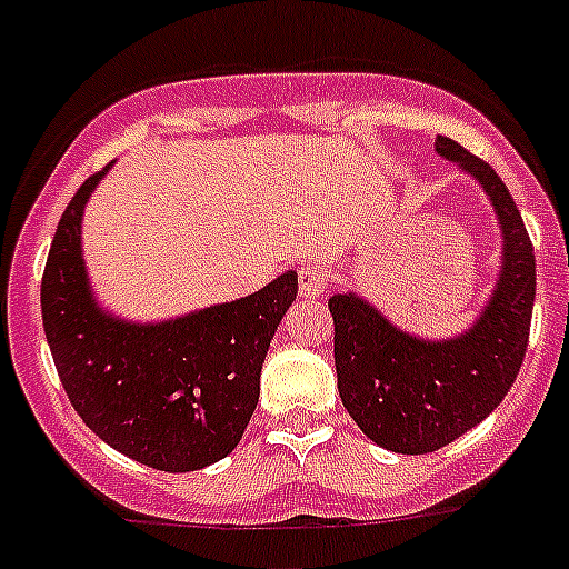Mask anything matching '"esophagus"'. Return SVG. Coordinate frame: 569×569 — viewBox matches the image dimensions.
<instances>
[{
    "mask_svg": "<svg viewBox=\"0 0 569 569\" xmlns=\"http://www.w3.org/2000/svg\"><path fill=\"white\" fill-rule=\"evenodd\" d=\"M327 290V273L321 268H301L299 270V293L307 299H316Z\"/></svg>",
    "mask_w": 569,
    "mask_h": 569,
    "instance_id": "1",
    "label": "esophagus"
}]
</instances>
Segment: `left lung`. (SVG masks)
I'll return each mask as SVG.
<instances>
[{
	"label": "left lung",
	"instance_id": "obj_1",
	"mask_svg": "<svg viewBox=\"0 0 569 569\" xmlns=\"http://www.w3.org/2000/svg\"><path fill=\"white\" fill-rule=\"evenodd\" d=\"M436 150L483 187L500 220V276L478 321L456 338L427 340L357 293L329 299L343 408L371 441L402 456L441 450L502 402L528 349L537 296L531 237L506 183L452 139L438 137Z\"/></svg>",
	"mask_w": 569,
	"mask_h": 569
}]
</instances>
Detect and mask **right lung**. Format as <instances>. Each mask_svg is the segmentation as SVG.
<instances>
[{
  "label": "right lung",
  "instance_id": "right-lung-1",
  "mask_svg": "<svg viewBox=\"0 0 569 569\" xmlns=\"http://www.w3.org/2000/svg\"><path fill=\"white\" fill-rule=\"evenodd\" d=\"M89 178L61 214L44 279L41 316L69 402L91 432L122 456L194 472L240 443L259 399V375L299 276L281 273L246 299L176 321L133 323L97 305L86 273L80 223Z\"/></svg>",
  "mask_w": 569,
  "mask_h": 569
}]
</instances>
